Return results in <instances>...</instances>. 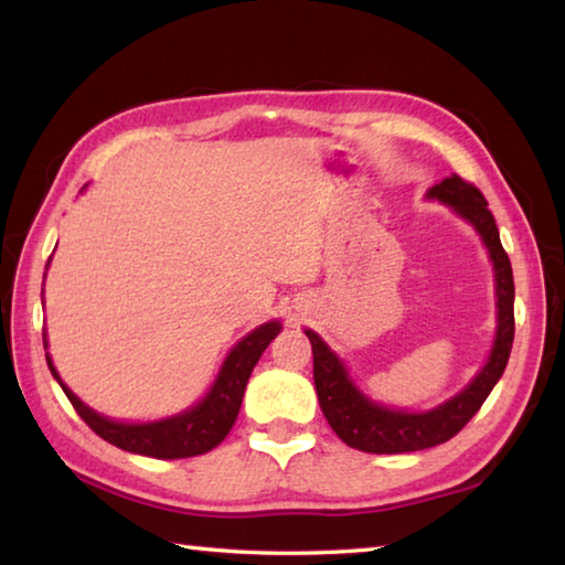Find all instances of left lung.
Listing matches in <instances>:
<instances>
[{"mask_svg": "<svg viewBox=\"0 0 565 565\" xmlns=\"http://www.w3.org/2000/svg\"><path fill=\"white\" fill-rule=\"evenodd\" d=\"M427 198H434L444 205H449L454 213L473 225V231L481 235L487 245L489 257L497 273V338L487 364L471 380L467 390H461L457 397L447 399L439 407L429 412H404L390 409L372 402L370 397L354 387L350 372L342 360L328 344L320 340V334L305 330L312 344V377L318 390L320 409L324 419L330 422L334 434L352 449L367 454H404L437 447L449 441L454 434L467 427L469 419L481 409V404L493 390V384L501 380L507 370L511 344H513V273L509 255L503 250L499 227L489 211L487 198L473 183H467L457 173L444 178L437 185H431Z\"/></svg>", "mask_w": 565, "mask_h": 565, "instance_id": "obj_1", "label": "left lung"}]
</instances>
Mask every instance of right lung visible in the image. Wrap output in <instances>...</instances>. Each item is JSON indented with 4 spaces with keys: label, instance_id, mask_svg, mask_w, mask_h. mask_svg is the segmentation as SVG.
I'll use <instances>...</instances> for the list:
<instances>
[{
    "label": "right lung",
    "instance_id": "obj_1",
    "mask_svg": "<svg viewBox=\"0 0 565 565\" xmlns=\"http://www.w3.org/2000/svg\"><path fill=\"white\" fill-rule=\"evenodd\" d=\"M280 330H282L280 322L273 320V322L260 324V328H255L250 334H245V338L237 342L231 350V354L225 358L211 392H207L195 407L175 414V417L143 422V424L114 422V419H106L104 414H96L62 382L49 354H46V364L49 370H52L54 380L62 384L68 402L74 404L78 417H82L88 427L98 434V437L106 439L108 444H114L118 449L131 451V454H143V457L188 459V457H198V454L215 449L217 444L227 437V431H231L235 424L237 412H241L245 384L250 380V372L257 364V360H260V354L265 352L267 344L277 338V332ZM44 348H46V340H44Z\"/></svg>",
    "mask_w": 565,
    "mask_h": 565
}]
</instances>
